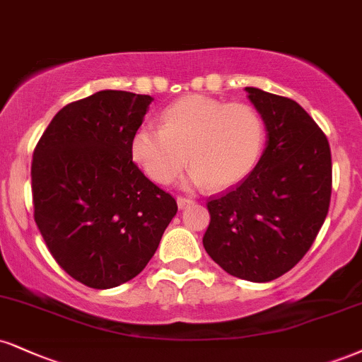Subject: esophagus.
<instances>
[{"mask_svg":"<svg viewBox=\"0 0 362 362\" xmlns=\"http://www.w3.org/2000/svg\"><path fill=\"white\" fill-rule=\"evenodd\" d=\"M192 202H194L192 199L184 197V195H178V197H177V204H178V207H180V209H184L185 206H190Z\"/></svg>","mask_w":362,"mask_h":362,"instance_id":"1","label":"esophagus"}]
</instances>
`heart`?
Segmentation results:
<instances>
[{
    "label": "heart",
    "instance_id": "b5f03b06",
    "mask_svg": "<svg viewBox=\"0 0 362 362\" xmlns=\"http://www.w3.org/2000/svg\"><path fill=\"white\" fill-rule=\"evenodd\" d=\"M264 121L245 103L226 104L207 95H185L160 116V128L141 124L133 133L134 163L156 184H168L187 163L192 184L228 189L258 163Z\"/></svg>",
    "mask_w": 362,
    "mask_h": 362
}]
</instances>
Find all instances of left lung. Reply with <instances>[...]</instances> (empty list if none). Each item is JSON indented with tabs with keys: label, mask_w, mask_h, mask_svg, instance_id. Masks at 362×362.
I'll use <instances>...</instances> for the list:
<instances>
[{
	"label": "left lung",
	"mask_w": 362,
	"mask_h": 362,
	"mask_svg": "<svg viewBox=\"0 0 362 362\" xmlns=\"http://www.w3.org/2000/svg\"><path fill=\"white\" fill-rule=\"evenodd\" d=\"M268 129L258 165L228 192L209 197L202 243L229 275L272 281L305 256L327 217L332 160L324 132L295 103L246 87Z\"/></svg>",
	"instance_id": "8db88e82"
}]
</instances>
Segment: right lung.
Returning a JSON list of instances; mask_svg holds the SVG:
<instances>
[{
  "instance_id": "obj_1",
  "label": "right lung",
  "mask_w": 362,
  "mask_h": 362,
  "mask_svg": "<svg viewBox=\"0 0 362 362\" xmlns=\"http://www.w3.org/2000/svg\"><path fill=\"white\" fill-rule=\"evenodd\" d=\"M153 99L99 90L64 106L32 160L33 217L60 268L90 288L129 281L155 255L177 200L133 162Z\"/></svg>"
}]
</instances>
